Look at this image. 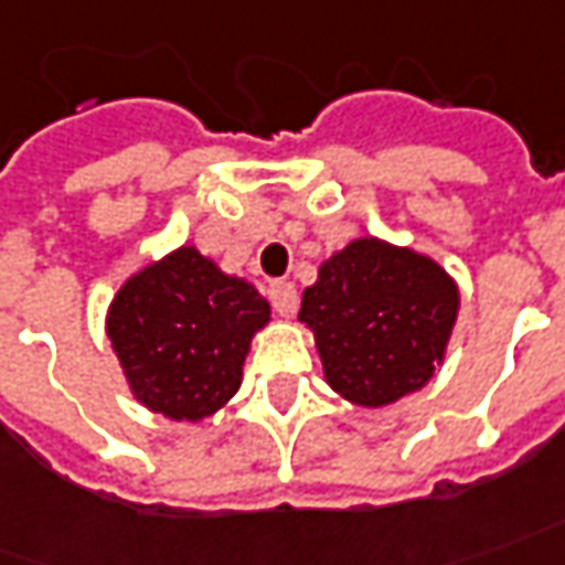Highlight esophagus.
<instances>
[{
	"label": "esophagus",
	"instance_id": "esophagus-1",
	"mask_svg": "<svg viewBox=\"0 0 565 565\" xmlns=\"http://www.w3.org/2000/svg\"><path fill=\"white\" fill-rule=\"evenodd\" d=\"M268 299H271V306H275V312L278 315L297 312V287L290 281L268 284Z\"/></svg>",
	"mask_w": 565,
	"mask_h": 565
}]
</instances>
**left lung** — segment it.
I'll use <instances>...</instances> for the list:
<instances>
[{
	"label": "left lung",
	"mask_w": 565,
	"mask_h": 565,
	"mask_svg": "<svg viewBox=\"0 0 565 565\" xmlns=\"http://www.w3.org/2000/svg\"><path fill=\"white\" fill-rule=\"evenodd\" d=\"M458 284L439 263L377 237H359L318 268L299 321L333 393L362 408L427 386L458 321Z\"/></svg>",
	"instance_id": "8db88e82"
}]
</instances>
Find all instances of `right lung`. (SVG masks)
I'll use <instances>...</instances> for the list:
<instances>
[{
  "mask_svg": "<svg viewBox=\"0 0 565 565\" xmlns=\"http://www.w3.org/2000/svg\"><path fill=\"white\" fill-rule=\"evenodd\" d=\"M268 302L194 247L136 271L107 309V340L138 402L170 420L216 414L241 386Z\"/></svg>",
  "mask_w": 565,
  "mask_h": 565,
  "instance_id": "right-lung-1",
  "label": "right lung"
}]
</instances>
